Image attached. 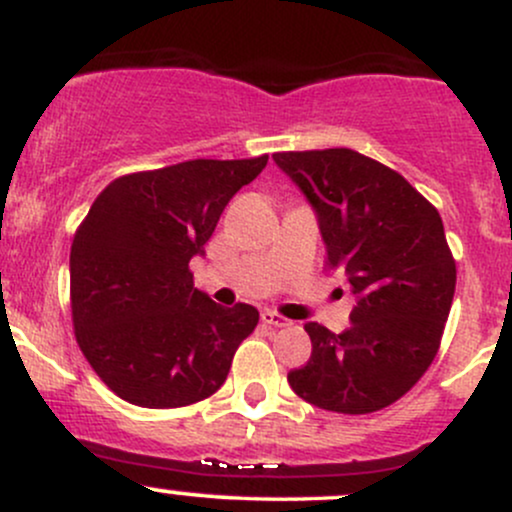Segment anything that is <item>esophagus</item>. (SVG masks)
I'll use <instances>...</instances> for the list:
<instances>
[{"instance_id":"1","label":"esophagus","mask_w":512,"mask_h":512,"mask_svg":"<svg viewBox=\"0 0 512 512\" xmlns=\"http://www.w3.org/2000/svg\"><path fill=\"white\" fill-rule=\"evenodd\" d=\"M262 325H267V327H291V320H286L284 315L274 313V310H262Z\"/></svg>"}]
</instances>
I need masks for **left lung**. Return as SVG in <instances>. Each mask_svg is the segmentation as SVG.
I'll return each mask as SVG.
<instances>
[{"label": "left lung", "mask_w": 512, "mask_h": 512, "mask_svg": "<svg viewBox=\"0 0 512 512\" xmlns=\"http://www.w3.org/2000/svg\"><path fill=\"white\" fill-rule=\"evenodd\" d=\"M276 166L317 214L327 267L354 293L351 327L308 322L313 354L289 373L298 397L337 414L390 407L438 354L457 269L438 209L397 170L351 149L284 151Z\"/></svg>", "instance_id": "8db88e82"}]
</instances>
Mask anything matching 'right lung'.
I'll return each mask as SVG.
<instances>
[{
  "instance_id": "add662e5",
  "label": "right lung",
  "mask_w": 512,
  "mask_h": 512,
  "mask_svg": "<svg viewBox=\"0 0 512 512\" xmlns=\"http://www.w3.org/2000/svg\"><path fill=\"white\" fill-rule=\"evenodd\" d=\"M267 154L122 175L76 228L69 255L72 322L86 361L117 397L173 409L214 395L257 327L248 303L223 308L195 289L223 209L267 166Z\"/></svg>"
}]
</instances>
